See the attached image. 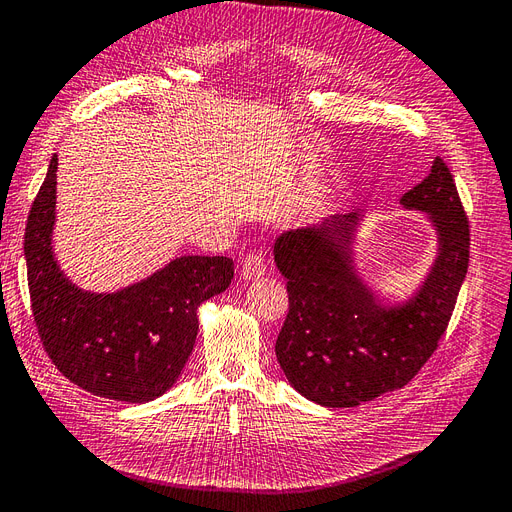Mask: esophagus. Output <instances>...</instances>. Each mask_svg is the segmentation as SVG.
Returning <instances> with one entry per match:
<instances>
[{
  "label": "esophagus",
  "instance_id": "esophagus-1",
  "mask_svg": "<svg viewBox=\"0 0 512 512\" xmlns=\"http://www.w3.org/2000/svg\"><path fill=\"white\" fill-rule=\"evenodd\" d=\"M265 258H262L260 252H250L245 256L243 265H241V275L243 280H258L260 275H265Z\"/></svg>",
  "mask_w": 512,
  "mask_h": 512
}]
</instances>
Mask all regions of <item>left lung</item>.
<instances>
[{
    "label": "left lung",
    "instance_id": "1",
    "mask_svg": "<svg viewBox=\"0 0 512 512\" xmlns=\"http://www.w3.org/2000/svg\"><path fill=\"white\" fill-rule=\"evenodd\" d=\"M438 230L440 254L406 305L382 307L354 273L352 235L359 215L284 232L275 265L286 277L288 316L275 354L288 382L327 408H354L406 386L436 352L470 260V222L442 158L401 196Z\"/></svg>",
    "mask_w": 512,
    "mask_h": 512
}]
</instances>
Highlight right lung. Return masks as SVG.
<instances>
[{
	"mask_svg": "<svg viewBox=\"0 0 512 512\" xmlns=\"http://www.w3.org/2000/svg\"><path fill=\"white\" fill-rule=\"evenodd\" d=\"M57 156L25 226L27 284L40 342L70 382L98 397L145 404L166 393L192 354L198 305L235 277L226 256H181L111 294L76 288L53 256Z\"/></svg>",
	"mask_w": 512,
	"mask_h": 512,
	"instance_id": "1",
	"label": "right lung"
}]
</instances>
